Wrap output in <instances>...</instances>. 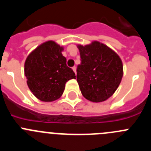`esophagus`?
<instances>
[{
	"instance_id": "34e87169",
	"label": "esophagus",
	"mask_w": 151,
	"mask_h": 151,
	"mask_svg": "<svg viewBox=\"0 0 151 151\" xmlns=\"http://www.w3.org/2000/svg\"><path fill=\"white\" fill-rule=\"evenodd\" d=\"M73 72H74V73H76V66H73Z\"/></svg>"
}]
</instances>
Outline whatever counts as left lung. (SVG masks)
<instances>
[{
    "label": "left lung",
    "instance_id": "obj_1",
    "mask_svg": "<svg viewBox=\"0 0 151 151\" xmlns=\"http://www.w3.org/2000/svg\"><path fill=\"white\" fill-rule=\"evenodd\" d=\"M77 47L81 63L77 66L76 77L83 96L93 103L106 100L122 79V60L115 52L98 41Z\"/></svg>",
    "mask_w": 151,
    "mask_h": 151
}]
</instances>
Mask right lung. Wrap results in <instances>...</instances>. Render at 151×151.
Returning <instances> with one entry per match:
<instances>
[{
  "label": "right lung",
  "mask_w": 151,
  "mask_h": 151,
  "mask_svg": "<svg viewBox=\"0 0 151 151\" xmlns=\"http://www.w3.org/2000/svg\"><path fill=\"white\" fill-rule=\"evenodd\" d=\"M63 48L54 41L39 45L27 56L24 63V76L33 94L43 102H52L63 94L65 84L76 78L66 66L62 55Z\"/></svg>",
  "instance_id": "right-lung-1"
}]
</instances>
